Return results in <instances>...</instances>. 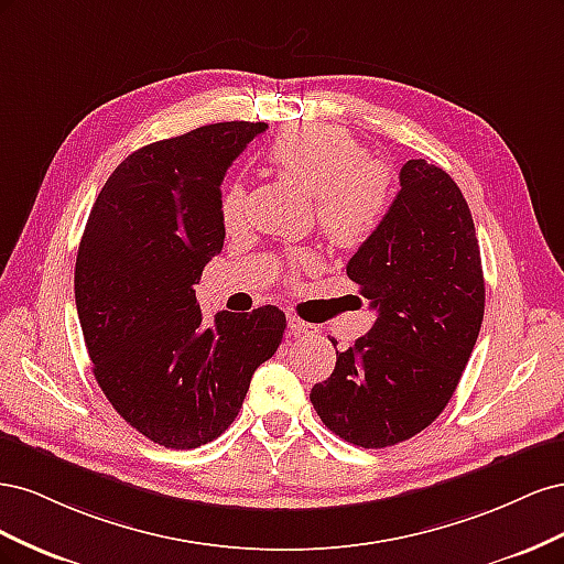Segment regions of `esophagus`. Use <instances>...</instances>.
Segmentation results:
<instances>
[{
    "label": "esophagus",
    "mask_w": 564,
    "mask_h": 564,
    "mask_svg": "<svg viewBox=\"0 0 564 564\" xmlns=\"http://www.w3.org/2000/svg\"><path fill=\"white\" fill-rule=\"evenodd\" d=\"M286 327H289V334H292V336H313V334H317L315 324L296 317L294 313L286 315Z\"/></svg>",
    "instance_id": "esophagus-1"
}]
</instances>
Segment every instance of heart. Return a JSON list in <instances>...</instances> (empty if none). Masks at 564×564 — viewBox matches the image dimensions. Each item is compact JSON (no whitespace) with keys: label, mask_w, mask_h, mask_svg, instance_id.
<instances>
[{"label":"heart","mask_w":564,"mask_h":564,"mask_svg":"<svg viewBox=\"0 0 564 564\" xmlns=\"http://www.w3.org/2000/svg\"><path fill=\"white\" fill-rule=\"evenodd\" d=\"M278 172L315 195L317 224L336 247L367 242L383 224L392 199L388 169L367 160L352 133L329 124H303L282 131L270 148ZM220 220L228 230L245 220V187L232 183L220 197Z\"/></svg>","instance_id":"b5f03b06"}]
</instances>
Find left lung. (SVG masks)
Returning <instances> with one entry per match:
<instances>
[{
	"mask_svg": "<svg viewBox=\"0 0 564 564\" xmlns=\"http://www.w3.org/2000/svg\"><path fill=\"white\" fill-rule=\"evenodd\" d=\"M346 272L377 322L352 348L336 350L334 373L313 386L311 402L350 445L392 447L442 414L482 327L480 247L454 178L409 160L381 228Z\"/></svg>",
	"mask_w": 564,
	"mask_h": 564,
	"instance_id": "obj_1",
	"label": "left lung"
}]
</instances>
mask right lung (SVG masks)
<instances>
[{"label": "right lung", "instance_id": "1", "mask_svg": "<svg viewBox=\"0 0 564 564\" xmlns=\"http://www.w3.org/2000/svg\"><path fill=\"white\" fill-rule=\"evenodd\" d=\"M263 122H218L150 143L94 202L75 263V303L94 377L131 429L166 449L226 433L253 371L275 355V305L204 319L202 270L224 249L220 183Z\"/></svg>", "mask_w": 564, "mask_h": 564}]
</instances>
